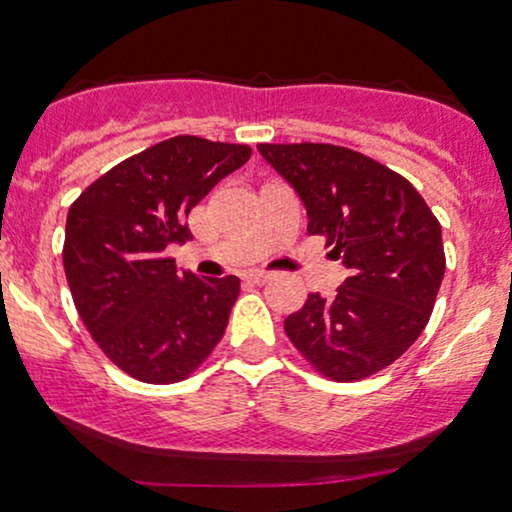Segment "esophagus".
<instances>
[{
  "label": "esophagus",
  "instance_id": "esophagus-1",
  "mask_svg": "<svg viewBox=\"0 0 512 512\" xmlns=\"http://www.w3.org/2000/svg\"><path fill=\"white\" fill-rule=\"evenodd\" d=\"M272 272H262V269H255V272L248 274V279L252 281V284H267L269 279H272Z\"/></svg>",
  "mask_w": 512,
  "mask_h": 512
}]
</instances>
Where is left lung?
<instances>
[{"label": "left lung", "mask_w": 512, "mask_h": 512, "mask_svg": "<svg viewBox=\"0 0 512 512\" xmlns=\"http://www.w3.org/2000/svg\"><path fill=\"white\" fill-rule=\"evenodd\" d=\"M298 192L308 233L351 276L337 296L310 293L284 330L325 378L354 383L395 363L433 313L445 252L440 223L407 178L334 144H257Z\"/></svg>", "instance_id": "1"}]
</instances>
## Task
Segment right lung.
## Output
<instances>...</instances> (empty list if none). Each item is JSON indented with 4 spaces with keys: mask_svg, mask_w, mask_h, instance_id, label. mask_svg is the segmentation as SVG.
Here are the masks:
<instances>
[{
    "mask_svg": "<svg viewBox=\"0 0 512 512\" xmlns=\"http://www.w3.org/2000/svg\"><path fill=\"white\" fill-rule=\"evenodd\" d=\"M250 154L182 134L117 163L69 207L62 260L76 310L103 354L142 383L185 380L226 332L238 276L180 272L166 248L192 238V207Z\"/></svg>",
    "mask_w": 512,
    "mask_h": 512,
    "instance_id": "right-lung-1",
    "label": "right lung"
}]
</instances>
